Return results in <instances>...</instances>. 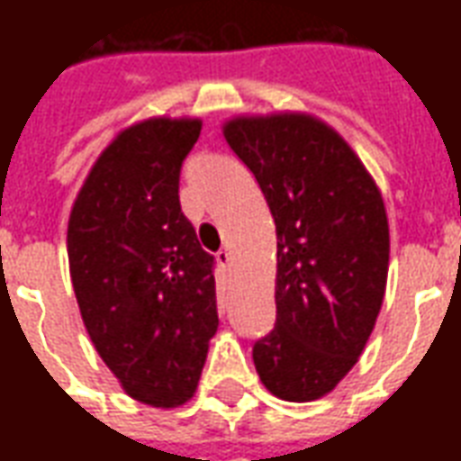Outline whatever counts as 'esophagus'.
Here are the masks:
<instances>
[{"instance_id": "esophagus-1", "label": "esophagus", "mask_w": 461, "mask_h": 461, "mask_svg": "<svg viewBox=\"0 0 461 461\" xmlns=\"http://www.w3.org/2000/svg\"><path fill=\"white\" fill-rule=\"evenodd\" d=\"M217 264H220L221 269H227V267L231 264V251L230 249L217 251Z\"/></svg>"}]
</instances>
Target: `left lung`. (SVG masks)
<instances>
[{
  "mask_svg": "<svg viewBox=\"0 0 461 461\" xmlns=\"http://www.w3.org/2000/svg\"><path fill=\"white\" fill-rule=\"evenodd\" d=\"M221 132L276 224V326L254 343V366L271 395L319 400L375 329L390 264L385 202L343 135L316 115H237Z\"/></svg>",
  "mask_w": 461,
  "mask_h": 461,
  "instance_id": "8db88e82",
  "label": "left lung"
}]
</instances>
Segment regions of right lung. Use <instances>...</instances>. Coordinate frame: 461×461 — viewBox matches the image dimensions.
<instances>
[{"instance_id": "right-lung-1", "label": "right lung", "mask_w": 461, "mask_h": 461, "mask_svg": "<svg viewBox=\"0 0 461 461\" xmlns=\"http://www.w3.org/2000/svg\"><path fill=\"white\" fill-rule=\"evenodd\" d=\"M200 118H145L115 135L76 194L68 271L81 319L121 387L185 405L217 333L214 259L180 207V167Z\"/></svg>"}]
</instances>
